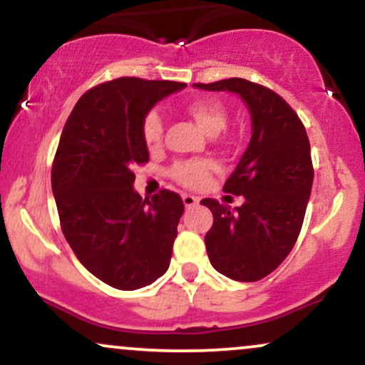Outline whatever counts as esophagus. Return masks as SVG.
I'll return each instance as SVG.
<instances>
[{"mask_svg": "<svg viewBox=\"0 0 365 365\" xmlns=\"http://www.w3.org/2000/svg\"><path fill=\"white\" fill-rule=\"evenodd\" d=\"M182 200H183V204H185L187 209L188 207H194L195 204H199V197L190 195V194H183L182 195Z\"/></svg>", "mask_w": 365, "mask_h": 365, "instance_id": "1", "label": "esophagus"}]
</instances>
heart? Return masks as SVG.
Masks as SVG:
<instances>
[{
    "mask_svg": "<svg viewBox=\"0 0 365 365\" xmlns=\"http://www.w3.org/2000/svg\"><path fill=\"white\" fill-rule=\"evenodd\" d=\"M187 115L202 128V132L209 137H216L221 133L228 123V111L225 104L215 98H199L187 104ZM163 133H165V121L159 111L153 110L145 115L142 121V135L145 145L150 150H156L163 144ZM212 165L207 161H188L178 163L175 166L173 178L185 187H200L206 182Z\"/></svg>",
    "mask_w": 365,
    "mask_h": 365,
    "instance_id": "b5f03b06",
    "label": "heart"
}]
</instances>
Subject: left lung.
I'll return each mask as SVG.
<instances>
[{
  "label": "left lung",
  "mask_w": 365,
  "mask_h": 365,
  "mask_svg": "<svg viewBox=\"0 0 365 365\" xmlns=\"http://www.w3.org/2000/svg\"><path fill=\"white\" fill-rule=\"evenodd\" d=\"M194 87L233 92L250 113V142L225 183V192L244 195V204H200L215 216L206 233L212 267L235 282H257L284 261L302 228L314 180L307 132L288 103L259 83L225 78Z\"/></svg>",
  "instance_id": "8db88e82"
}]
</instances>
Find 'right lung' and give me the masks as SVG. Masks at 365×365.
<instances>
[{
	"instance_id": "add662e5",
	"label": "right lung",
	"mask_w": 365,
	"mask_h": 365,
	"mask_svg": "<svg viewBox=\"0 0 365 365\" xmlns=\"http://www.w3.org/2000/svg\"><path fill=\"white\" fill-rule=\"evenodd\" d=\"M183 87L104 82L78 99L63 128L51 170L63 235L87 271L118 290L148 287L170 267L183 202L170 190L142 200L132 170L149 161L145 115Z\"/></svg>"
}]
</instances>
